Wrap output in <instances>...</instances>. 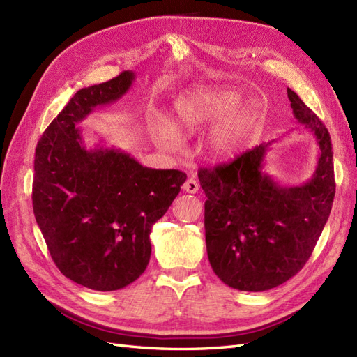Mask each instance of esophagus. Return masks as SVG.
<instances>
[{
  "label": "esophagus",
  "instance_id": "1",
  "mask_svg": "<svg viewBox=\"0 0 357 357\" xmlns=\"http://www.w3.org/2000/svg\"><path fill=\"white\" fill-rule=\"evenodd\" d=\"M183 190H186L188 193H197L199 190V185L195 178H188L183 185Z\"/></svg>",
  "mask_w": 357,
  "mask_h": 357
}]
</instances>
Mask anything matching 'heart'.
Returning a JSON list of instances; mask_svg holds the SVG:
<instances>
[{
    "label": "heart",
    "instance_id": "heart-1",
    "mask_svg": "<svg viewBox=\"0 0 357 357\" xmlns=\"http://www.w3.org/2000/svg\"><path fill=\"white\" fill-rule=\"evenodd\" d=\"M241 101V95L231 89L197 88L183 93L174 104L171 126L176 132L192 135L215 122ZM256 110L250 104L235 109L215 125L208 135V150L218 159H229L243 146L255 122ZM153 138L160 146H174L177 138L167 125L153 129Z\"/></svg>",
    "mask_w": 357,
    "mask_h": 357
}]
</instances>
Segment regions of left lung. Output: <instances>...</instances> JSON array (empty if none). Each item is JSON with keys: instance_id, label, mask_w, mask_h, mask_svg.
I'll use <instances>...</instances> for the list:
<instances>
[{"instance_id": "1", "label": "left lung", "mask_w": 357, "mask_h": 357, "mask_svg": "<svg viewBox=\"0 0 357 357\" xmlns=\"http://www.w3.org/2000/svg\"><path fill=\"white\" fill-rule=\"evenodd\" d=\"M298 122L316 137V172L305 185L283 188L262 171L268 144L229 164L199 168L205 192V244L213 271L244 291L277 287L298 274L314 250L335 197L332 143L326 126L287 88Z\"/></svg>"}]
</instances>
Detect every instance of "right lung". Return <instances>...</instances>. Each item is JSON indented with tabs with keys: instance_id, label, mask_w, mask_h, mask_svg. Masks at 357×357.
<instances>
[{
	"instance_id": "right-lung-1",
	"label": "right lung",
	"mask_w": 357,
	"mask_h": 357,
	"mask_svg": "<svg viewBox=\"0 0 357 357\" xmlns=\"http://www.w3.org/2000/svg\"><path fill=\"white\" fill-rule=\"evenodd\" d=\"M134 73L83 88L36 147L32 208L59 271L92 290L122 289L144 273L152 226L178 195L186 174L152 169L114 149L88 150L75 128L96 105L117 101Z\"/></svg>"
}]
</instances>
